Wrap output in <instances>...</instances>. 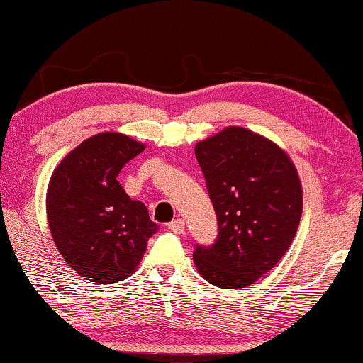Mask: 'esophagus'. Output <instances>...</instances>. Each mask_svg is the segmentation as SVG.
Wrapping results in <instances>:
<instances>
[{
    "mask_svg": "<svg viewBox=\"0 0 363 363\" xmlns=\"http://www.w3.org/2000/svg\"><path fill=\"white\" fill-rule=\"evenodd\" d=\"M169 230L174 232V234H184V230H186L184 220H181V218L172 220V222L169 223Z\"/></svg>",
    "mask_w": 363,
    "mask_h": 363,
    "instance_id": "obj_1",
    "label": "esophagus"
}]
</instances>
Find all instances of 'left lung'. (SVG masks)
I'll return each instance as SVG.
<instances>
[{
	"instance_id": "1",
	"label": "left lung",
	"mask_w": 363,
	"mask_h": 363,
	"mask_svg": "<svg viewBox=\"0 0 363 363\" xmlns=\"http://www.w3.org/2000/svg\"><path fill=\"white\" fill-rule=\"evenodd\" d=\"M194 152L218 223L213 244H196L194 264L218 289H244L290 247L302 216L301 179L281 148L244 128L223 129Z\"/></svg>"
}]
</instances>
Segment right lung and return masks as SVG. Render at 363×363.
<instances>
[{
  "mask_svg": "<svg viewBox=\"0 0 363 363\" xmlns=\"http://www.w3.org/2000/svg\"><path fill=\"white\" fill-rule=\"evenodd\" d=\"M143 150L121 133H101L62 158L49 181L45 208L52 239L86 280L123 281L158 230L147 206L118 182L121 169Z\"/></svg>",
  "mask_w": 363,
  "mask_h": 363,
  "instance_id": "add662e5",
  "label": "right lung"
}]
</instances>
